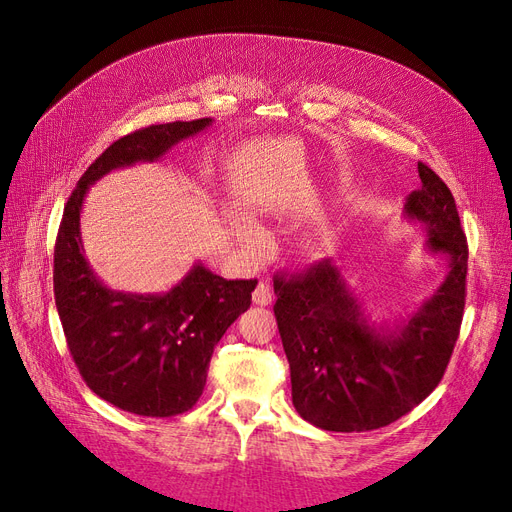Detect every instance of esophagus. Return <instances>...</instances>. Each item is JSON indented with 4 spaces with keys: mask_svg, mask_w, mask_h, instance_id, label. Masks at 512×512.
I'll list each match as a JSON object with an SVG mask.
<instances>
[{
    "mask_svg": "<svg viewBox=\"0 0 512 512\" xmlns=\"http://www.w3.org/2000/svg\"><path fill=\"white\" fill-rule=\"evenodd\" d=\"M273 301V288L269 282H260L254 290V303L256 305H271Z\"/></svg>",
    "mask_w": 512,
    "mask_h": 512,
    "instance_id": "1",
    "label": "esophagus"
}]
</instances>
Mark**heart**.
<instances>
[{"label":"heart","mask_w":512,"mask_h":512,"mask_svg":"<svg viewBox=\"0 0 512 512\" xmlns=\"http://www.w3.org/2000/svg\"><path fill=\"white\" fill-rule=\"evenodd\" d=\"M237 235L243 243L247 245H256L258 243V230L252 224H245V222H237Z\"/></svg>","instance_id":"obj_1"}]
</instances>
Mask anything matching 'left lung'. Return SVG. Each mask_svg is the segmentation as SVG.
Returning <instances> with one entry per match:
<instances>
[{
  "mask_svg": "<svg viewBox=\"0 0 512 512\" xmlns=\"http://www.w3.org/2000/svg\"><path fill=\"white\" fill-rule=\"evenodd\" d=\"M418 177L406 213L427 224L429 247L451 256V271L404 329L371 331L331 260L273 275L292 404L320 429L359 433L395 423L436 389L453 356L466 307L468 239L446 183L423 162Z\"/></svg>",
  "mask_w": 512,
  "mask_h": 512,
  "instance_id": "left-lung-1",
  "label": "left lung"
}]
</instances>
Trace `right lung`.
Instances as JSON below:
<instances>
[{"mask_svg": "<svg viewBox=\"0 0 512 512\" xmlns=\"http://www.w3.org/2000/svg\"><path fill=\"white\" fill-rule=\"evenodd\" d=\"M211 119L173 121L121 136L91 164L64 207L53 262L55 305L66 344L91 391L141 416H177L203 395L213 348L252 303L256 280H224L196 267L162 297L104 288L83 256L79 215L89 185L108 170L162 153Z\"/></svg>", "mask_w": 512, "mask_h": 512, "instance_id": "add662e5", "label": "right lung"}]
</instances>
